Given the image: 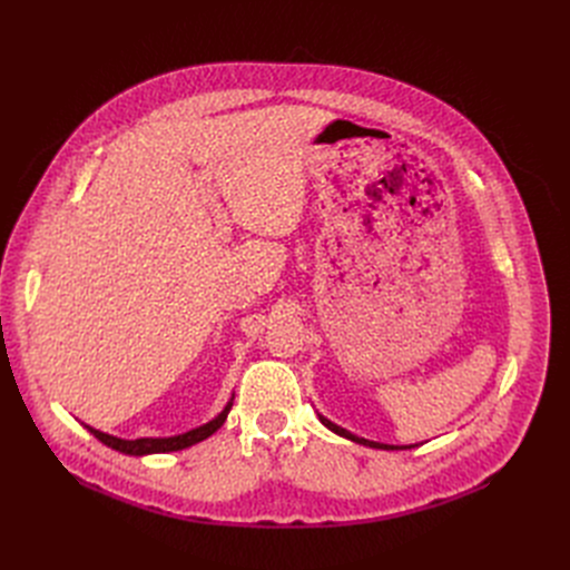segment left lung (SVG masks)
<instances>
[{"mask_svg":"<svg viewBox=\"0 0 570 570\" xmlns=\"http://www.w3.org/2000/svg\"><path fill=\"white\" fill-rule=\"evenodd\" d=\"M320 422L327 426V429H332L334 433H338V436H343V439H347V441H355V443H360V445H368V448H375V450H409V448H413V445H385V443H375V441H366V439H360V436H355V433H350L347 429H343V426H338V424H334V422H330L327 417H322L320 415Z\"/></svg>","mask_w":570,"mask_h":570,"instance_id":"1","label":"left lung"}]
</instances>
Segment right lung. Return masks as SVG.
I'll use <instances>...</instances> for the list:
<instances>
[{
    "instance_id": "1",
    "label": "right lung",
    "mask_w": 570,
    "mask_h": 570,
    "mask_svg": "<svg viewBox=\"0 0 570 570\" xmlns=\"http://www.w3.org/2000/svg\"><path fill=\"white\" fill-rule=\"evenodd\" d=\"M229 411H232V401L225 405V411H223L218 417H215V420H210L208 424L197 426V429H193V431L178 433V436H169V439H137V441H125V439H118V436H108V433H104V431H99V429H92V426H88V424H86V426H88V431L92 433V436L99 439L104 445L114 448V450H118V452H125V454L141 456V454H157V452L185 450V448H189V445H195V443L208 439L210 433H215V431H218V429L225 424Z\"/></svg>"
}]
</instances>
